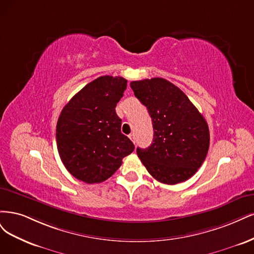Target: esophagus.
Masks as SVG:
<instances>
[{"mask_svg":"<svg viewBox=\"0 0 254 254\" xmlns=\"http://www.w3.org/2000/svg\"><path fill=\"white\" fill-rule=\"evenodd\" d=\"M128 137H129L130 140L133 141V143H135V142H136V140H135V134H130Z\"/></svg>","mask_w":254,"mask_h":254,"instance_id":"34e87169","label":"esophagus"}]
</instances>
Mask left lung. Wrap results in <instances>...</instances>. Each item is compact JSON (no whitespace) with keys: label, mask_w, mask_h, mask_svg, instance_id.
I'll return each instance as SVG.
<instances>
[{"label":"left lung","mask_w":254,"mask_h":254,"mask_svg":"<svg viewBox=\"0 0 254 254\" xmlns=\"http://www.w3.org/2000/svg\"><path fill=\"white\" fill-rule=\"evenodd\" d=\"M129 85L148 109L154 129L153 143L137 148L138 157L160 183L176 185L189 179L207 156V121L182 89L166 79L133 81Z\"/></svg>","instance_id":"8db88e82"}]
</instances>
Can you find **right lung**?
Here are the masks:
<instances>
[{"label":"right lung","mask_w":254,"mask_h":254,"mask_svg":"<svg viewBox=\"0 0 254 254\" xmlns=\"http://www.w3.org/2000/svg\"><path fill=\"white\" fill-rule=\"evenodd\" d=\"M127 80L102 76L86 84L64 106L57 122L56 139L64 167L79 181L102 183L135 149L121 133L116 105Z\"/></svg>","instance_id":"add662e5"}]
</instances>
